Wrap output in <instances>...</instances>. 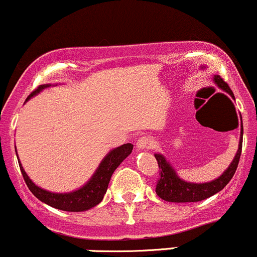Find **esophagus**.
Listing matches in <instances>:
<instances>
[{
  "instance_id": "1",
  "label": "esophagus",
  "mask_w": 257,
  "mask_h": 257,
  "mask_svg": "<svg viewBox=\"0 0 257 257\" xmlns=\"http://www.w3.org/2000/svg\"><path fill=\"white\" fill-rule=\"evenodd\" d=\"M137 148L139 150H151L153 148V141H152L151 137L143 136L137 141Z\"/></svg>"
}]
</instances>
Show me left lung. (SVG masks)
Wrapping results in <instances>:
<instances>
[{
	"mask_svg": "<svg viewBox=\"0 0 257 257\" xmlns=\"http://www.w3.org/2000/svg\"><path fill=\"white\" fill-rule=\"evenodd\" d=\"M214 83H216L220 89L225 90L231 95L234 99V94L231 89L229 88L227 82L223 81L222 77L219 74L214 76L213 78ZM241 137H240L239 148L235 154V158L230 163L228 169L225 170L219 178L216 180L211 181V183L205 184H192L186 183V181L181 180L178 175H176L175 170L170 167L167 159L162 156V154H154L157 162H158L159 167V179L157 181L156 192L162 200L168 201V202H198V201L206 200V198L211 197L220 190L225 187L231 178L235 174L236 168H238L240 156H241V147H242V122H241Z\"/></svg>",
	"mask_w": 257,
	"mask_h": 257,
	"instance_id": "left-lung-1",
	"label": "left lung"
}]
</instances>
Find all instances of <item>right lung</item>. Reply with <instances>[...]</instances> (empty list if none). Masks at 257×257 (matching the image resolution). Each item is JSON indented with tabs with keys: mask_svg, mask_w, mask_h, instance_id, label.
<instances>
[{
	"mask_svg": "<svg viewBox=\"0 0 257 257\" xmlns=\"http://www.w3.org/2000/svg\"><path fill=\"white\" fill-rule=\"evenodd\" d=\"M46 87H49V85H39L27 98V100H28L30 96L37 94V93H39L41 89H44ZM132 148H134V146L131 143H126V145H122L120 147L112 150L103 159V162L100 163V165L96 169L94 175L92 176V179L83 187H81L77 191L70 192V194H54V192H49L46 190L38 187L28 178L27 173L24 172L23 167H22L21 162L18 161V163L27 186L29 187L32 194L37 198H39L41 202L54 207V208L61 209V211L82 212L87 211V209L92 208V207H94L101 202V200H103L104 195L106 192L107 185H109L112 173L122 163L123 159L131 154Z\"/></svg>",
	"mask_w": 257,
	"mask_h": 257,
	"instance_id": "1",
	"label": "right lung"
}]
</instances>
